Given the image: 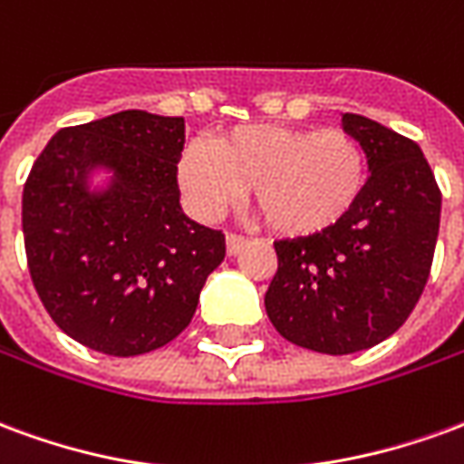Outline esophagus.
<instances>
[{
  "instance_id": "1",
  "label": "esophagus",
  "mask_w": 464,
  "mask_h": 464,
  "mask_svg": "<svg viewBox=\"0 0 464 464\" xmlns=\"http://www.w3.org/2000/svg\"><path fill=\"white\" fill-rule=\"evenodd\" d=\"M248 238H246V236H238V233H228V236H226V253H228V256H238V253L243 251V248H246V246H248Z\"/></svg>"
}]
</instances>
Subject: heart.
<instances>
[{
    "label": "heart",
    "mask_w": 464,
    "mask_h": 464,
    "mask_svg": "<svg viewBox=\"0 0 464 464\" xmlns=\"http://www.w3.org/2000/svg\"><path fill=\"white\" fill-rule=\"evenodd\" d=\"M365 179V151L343 129L253 123L216 143H186L179 159L183 198L198 218L231 208L253 186V201L283 236H313L341 223Z\"/></svg>",
    "instance_id": "b5f03b06"
}]
</instances>
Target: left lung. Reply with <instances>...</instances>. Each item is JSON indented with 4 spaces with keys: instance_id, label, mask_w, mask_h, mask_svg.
I'll return each mask as SVG.
<instances>
[{
    "instance_id": "8db88e82",
    "label": "left lung",
    "mask_w": 464,
    "mask_h": 464,
    "mask_svg": "<svg viewBox=\"0 0 464 464\" xmlns=\"http://www.w3.org/2000/svg\"><path fill=\"white\" fill-rule=\"evenodd\" d=\"M368 156L353 211L313 236L276 241L266 313L285 341L348 355L398 331L428 283L442 193L420 146L368 116L343 114Z\"/></svg>"
}]
</instances>
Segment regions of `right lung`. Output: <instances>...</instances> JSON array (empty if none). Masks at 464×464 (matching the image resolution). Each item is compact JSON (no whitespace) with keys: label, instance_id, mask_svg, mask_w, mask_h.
Returning a JSON list of instances; mask_svg holds the SVG:
<instances>
[{"label":"right lung","instance_id":"obj_1","mask_svg":"<svg viewBox=\"0 0 464 464\" xmlns=\"http://www.w3.org/2000/svg\"><path fill=\"white\" fill-rule=\"evenodd\" d=\"M181 116L119 111L52 136L29 171L22 231L46 313L86 348L116 358L171 343L226 256L221 231L179 203ZM96 168L112 173L91 191Z\"/></svg>","mask_w":464,"mask_h":464}]
</instances>
